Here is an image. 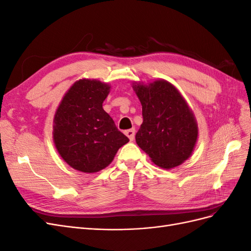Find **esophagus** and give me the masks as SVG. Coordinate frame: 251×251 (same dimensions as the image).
Instances as JSON below:
<instances>
[{"instance_id": "34e87169", "label": "esophagus", "mask_w": 251, "mask_h": 251, "mask_svg": "<svg viewBox=\"0 0 251 251\" xmlns=\"http://www.w3.org/2000/svg\"><path fill=\"white\" fill-rule=\"evenodd\" d=\"M125 134L127 136L128 139H130L131 141H133L134 138H135V128H130V130H126L125 132Z\"/></svg>"}]
</instances>
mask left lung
<instances>
[{
  "instance_id": "1",
  "label": "left lung",
  "mask_w": 251,
  "mask_h": 251,
  "mask_svg": "<svg viewBox=\"0 0 251 251\" xmlns=\"http://www.w3.org/2000/svg\"><path fill=\"white\" fill-rule=\"evenodd\" d=\"M133 89L142 105L143 123L136 134L138 147L156 165L173 169L191 156L198 127L191 109L178 90L165 80Z\"/></svg>"
}]
</instances>
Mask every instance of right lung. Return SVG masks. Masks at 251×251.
Segmentation results:
<instances>
[{
    "mask_svg": "<svg viewBox=\"0 0 251 251\" xmlns=\"http://www.w3.org/2000/svg\"><path fill=\"white\" fill-rule=\"evenodd\" d=\"M110 87L80 79L69 89L54 116L53 139L59 155L73 169L96 173L108 166L128 142L102 109Z\"/></svg>",
    "mask_w": 251,
    "mask_h": 251,
    "instance_id": "1",
    "label": "right lung"
}]
</instances>
